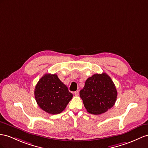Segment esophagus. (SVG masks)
Returning a JSON list of instances; mask_svg holds the SVG:
<instances>
[{
    "label": "esophagus",
    "mask_w": 148,
    "mask_h": 148,
    "mask_svg": "<svg viewBox=\"0 0 148 148\" xmlns=\"http://www.w3.org/2000/svg\"><path fill=\"white\" fill-rule=\"evenodd\" d=\"M79 90H76V91H75V92H74V95H75V96H79Z\"/></svg>",
    "instance_id": "1"
}]
</instances>
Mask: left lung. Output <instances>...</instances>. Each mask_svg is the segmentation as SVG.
<instances>
[{
	"instance_id": "left-lung-1",
	"label": "left lung",
	"mask_w": 148,
	"mask_h": 148,
	"mask_svg": "<svg viewBox=\"0 0 148 148\" xmlns=\"http://www.w3.org/2000/svg\"><path fill=\"white\" fill-rule=\"evenodd\" d=\"M79 94L87 111L96 115L111 109L117 96L114 84L106 73L96 74L89 77Z\"/></svg>"
}]
</instances>
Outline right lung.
I'll use <instances>...</instances> for the list:
<instances>
[{
    "label": "right lung",
    "instance_id": "right-lung-1",
    "mask_svg": "<svg viewBox=\"0 0 148 148\" xmlns=\"http://www.w3.org/2000/svg\"><path fill=\"white\" fill-rule=\"evenodd\" d=\"M38 106L51 114L62 112L73 97L57 74H45L38 81L34 90Z\"/></svg>",
    "mask_w": 148,
    "mask_h": 148
}]
</instances>
